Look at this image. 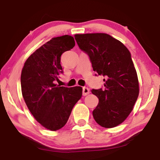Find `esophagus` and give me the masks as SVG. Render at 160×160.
Instances as JSON below:
<instances>
[{"label":"esophagus","mask_w":160,"mask_h":160,"mask_svg":"<svg viewBox=\"0 0 160 160\" xmlns=\"http://www.w3.org/2000/svg\"><path fill=\"white\" fill-rule=\"evenodd\" d=\"M89 92H90V90L88 89V88L84 87V88H82V95H84V96H85V95H87L89 94Z\"/></svg>","instance_id":"obj_1"}]
</instances>
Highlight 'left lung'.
Returning <instances> with one entry per match:
<instances>
[{
    "mask_svg": "<svg viewBox=\"0 0 160 160\" xmlns=\"http://www.w3.org/2000/svg\"><path fill=\"white\" fill-rule=\"evenodd\" d=\"M80 49L89 55L93 70L106 78L103 89L92 90L99 102L92 116L104 128L121 124L132 111L139 93L137 73L128 49L104 33L75 34Z\"/></svg>",
    "mask_w": 160,
    "mask_h": 160,
    "instance_id": "obj_1",
    "label": "left lung"
}]
</instances>
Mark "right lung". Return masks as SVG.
<instances>
[{
	"label": "right lung",
	"instance_id": "1",
	"mask_svg": "<svg viewBox=\"0 0 160 160\" xmlns=\"http://www.w3.org/2000/svg\"><path fill=\"white\" fill-rule=\"evenodd\" d=\"M75 45L70 35L52 38L28 57L21 71V92L28 110L50 131L59 130L66 124L74 106L82 97L81 87L54 83L62 72L61 55Z\"/></svg>",
	"mask_w": 160,
	"mask_h": 160
}]
</instances>
